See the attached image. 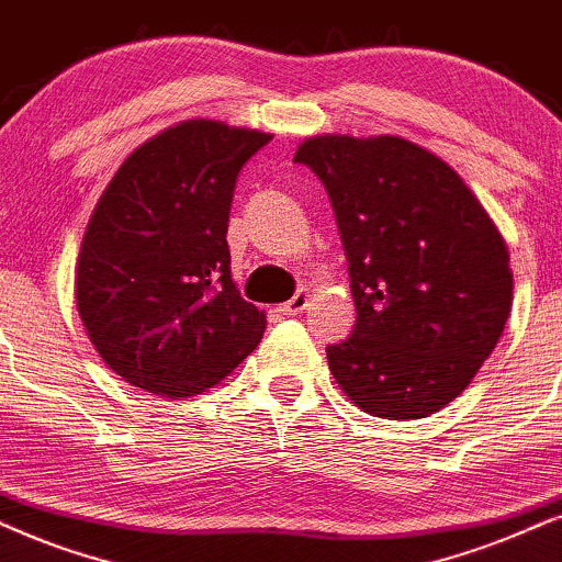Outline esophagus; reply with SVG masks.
I'll return each mask as SVG.
<instances>
[{
    "mask_svg": "<svg viewBox=\"0 0 562 562\" xmlns=\"http://www.w3.org/2000/svg\"><path fill=\"white\" fill-rule=\"evenodd\" d=\"M308 303H311V295L305 293V290H297V293L290 297L288 303L280 305V314L282 316H297V314H303L305 308H308Z\"/></svg>",
    "mask_w": 562,
    "mask_h": 562,
    "instance_id": "1",
    "label": "esophagus"
}]
</instances>
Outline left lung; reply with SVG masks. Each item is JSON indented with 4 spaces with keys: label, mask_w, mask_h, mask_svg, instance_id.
I'll return each instance as SVG.
<instances>
[{
    "label": "left lung",
    "mask_w": 562,
    "mask_h": 562,
    "mask_svg": "<svg viewBox=\"0 0 562 562\" xmlns=\"http://www.w3.org/2000/svg\"><path fill=\"white\" fill-rule=\"evenodd\" d=\"M293 162L329 194L358 322L326 347L368 415L417 420L457 400L498 345L506 240L457 170L400 137L305 139Z\"/></svg>",
    "instance_id": "left-lung-1"
}]
</instances>
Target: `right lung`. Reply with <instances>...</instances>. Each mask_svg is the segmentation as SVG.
I'll use <instances>...</instances> for the list:
<instances>
[{
    "label": "right lung",
    "mask_w": 562,
    "mask_h": 562,
    "mask_svg": "<svg viewBox=\"0 0 562 562\" xmlns=\"http://www.w3.org/2000/svg\"><path fill=\"white\" fill-rule=\"evenodd\" d=\"M269 139L183 122L134 150L103 191L77 259V311L132 386L194 396L261 342L265 314L231 280L228 217L240 168Z\"/></svg>",
    "instance_id": "1"
}]
</instances>
